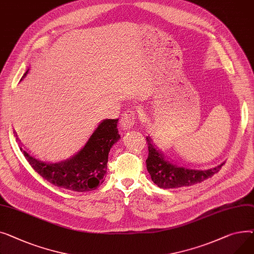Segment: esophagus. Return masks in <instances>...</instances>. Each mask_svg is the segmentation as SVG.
I'll use <instances>...</instances> for the list:
<instances>
[{
    "label": "esophagus",
    "instance_id": "obj_1",
    "mask_svg": "<svg viewBox=\"0 0 254 254\" xmlns=\"http://www.w3.org/2000/svg\"><path fill=\"white\" fill-rule=\"evenodd\" d=\"M135 120H136L135 113L131 110H128L123 114L120 121V125L123 128V130H128L135 124Z\"/></svg>",
    "mask_w": 254,
    "mask_h": 254
}]
</instances>
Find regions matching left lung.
<instances>
[{"mask_svg":"<svg viewBox=\"0 0 254 254\" xmlns=\"http://www.w3.org/2000/svg\"><path fill=\"white\" fill-rule=\"evenodd\" d=\"M148 156L146 159V169L151 174L152 181L162 189H175L190 187L202 183L217 173L225 163L217 167L207 170H195L178 167L163 158L161 152L152 143V139L146 136Z\"/></svg>","mask_w":254,"mask_h":254,"instance_id":"left-lung-1","label":"left lung"}]
</instances>
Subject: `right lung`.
<instances>
[{
    "instance_id": "right-lung-1",
    "label": "right lung",
    "mask_w": 254,
    "mask_h": 254,
    "mask_svg": "<svg viewBox=\"0 0 254 254\" xmlns=\"http://www.w3.org/2000/svg\"><path fill=\"white\" fill-rule=\"evenodd\" d=\"M117 123L118 119L103 120L82 150L64 162H41L26 153L22 147L20 151L33 169L50 184L73 191L93 190L103 183L109 152L113 144L120 138Z\"/></svg>"
}]
</instances>
